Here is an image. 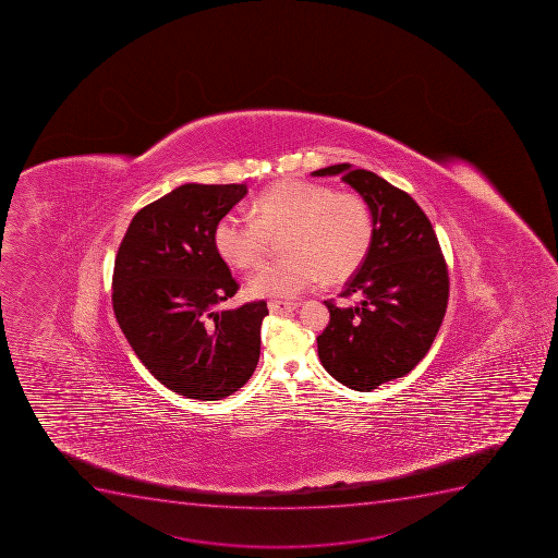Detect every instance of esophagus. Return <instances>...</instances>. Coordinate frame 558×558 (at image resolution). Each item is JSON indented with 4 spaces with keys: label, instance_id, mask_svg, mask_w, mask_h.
<instances>
[{
    "label": "esophagus",
    "instance_id": "esophagus-1",
    "mask_svg": "<svg viewBox=\"0 0 558 558\" xmlns=\"http://www.w3.org/2000/svg\"><path fill=\"white\" fill-rule=\"evenodd\" d=\"M299 305V302H280V300H269V302H267V307H269L270 313H275V315L294 311Z\"/></svg>",
    "mask_w": 558,
    "mask_h": 558
}]
</instances>
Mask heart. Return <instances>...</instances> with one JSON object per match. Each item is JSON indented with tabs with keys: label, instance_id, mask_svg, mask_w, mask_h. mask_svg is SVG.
I'll return each instance as SVG.
<instances>
[{
	"label": "heart",
	"instance_id": "heart-1",
	"mask_svg": "<svg viewBox=\"0 0 558 558\" xmlns=\"http://www.w3.org/2000/svg\"><path fill=\"white\" fill-rule=\"evenodd\" d=\"M283 238L288 256L248 276L254 296L294 299L322 278L348 280L364 264L375 238L369 205L359 194L337 193L324 183L283 180L265 189L254 216L229 210L215 227L216 251L236 269H251Z\"/></svg>",
	"mask_w": 558,
	"mask_h": 558
}]
</instances>
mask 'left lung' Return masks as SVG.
<instances>
[{"label":"left lung","instance_id":"8db88e82","mask_svg":"<svg viewBox=\"0 0 558 558\" xmlns=\"http://www.w3.org/2000/svg\"><path fill=\"white\" fill-rule=\"evenodd\" d=\"M313 177H342L369 205L375 238L345 283L329 324L316 338L327 373L354 391H371L413 371L435 342L446 315L449 276L429 218L402 189L365 169L338 163Z\"/></svg>","mask_w":558,"mask_h":558}]
</instances>
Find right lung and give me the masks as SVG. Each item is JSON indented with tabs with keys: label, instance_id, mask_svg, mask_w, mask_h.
<instances>
[{
	"label": "right lung",
	"instance_id": "obj_1",
	"mask_svg": "<svg viewBox=\"0 0 558 558\" xmlns=\"http://www.w3.org/2000/svg\"><path fill=\"white\" fill-rule=\"evenodd\" d=\"M245 183H185L138 210L118 248L112 307L150 375L194 400H221L253 376L264 300L215 311L238 283L215 245Z\"/></svg>",
	"mask_w": 558,
	"mask_h": 558
}]
</instances>
